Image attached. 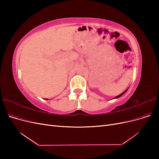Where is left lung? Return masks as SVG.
<instances>
[{
  "mask_svg": "<svg viewBox=\"0 0 159 159\" xmlns=\"http://www.w3.org/2000/svg\"><path fill=\"white\" fill-rule=\"evenodd\" d=\"M127 90H125V91H124V92H123V93H121V94H120V95H117V96H116V97H115V98H119V97H121V95H123V94H124V93H125V92H126V91H127Z\"/></svg>",
  "mask_w": 159,
  "mask_h": 159,
  "instance_id": "1",
  "label": "left lung"
}]
</instances>
